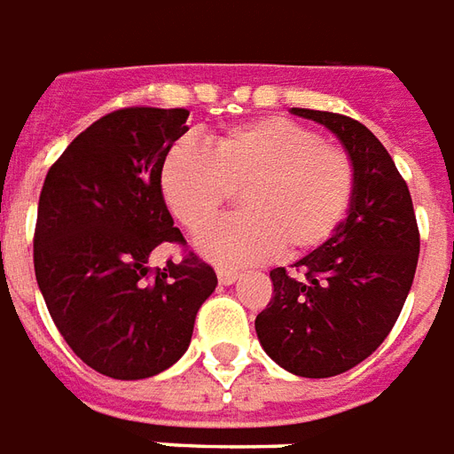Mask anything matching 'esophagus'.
<instances>
[{
  "mask_svg": "<svg viewBox=\"0 0 454 454\" xmlns=\"http://www.w3.org/2000/svg\"><path fill=\"white\" fill-rule=\"evenodd\" d=\"M216 277L221 284H233V281H238V278H240V271L231 270V267H218Z\"/></svg>",
  "mask_w": 454,
  "mask_h": 454,
  "instance_id": "esophagus-1",
  "label": "esophagus"
}]
</instances>
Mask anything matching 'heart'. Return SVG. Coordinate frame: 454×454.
<instances>
[{"mask_svg": "<svg viewBox=\"0 0 454 454\" xmlns=\"http://www.w3.org/2000/svg\"><path fill=\"white\" fill-rule=\"evenodd\" d=\"M168 209L190 233H200L233 194L243 214L221 221L197 240L201 254L221 264L303 257L344 223L356 192L348 151L288 117L238 124L209 144V153L180 142L160 170Z\"/></svg>", "mask_w": 454, "mask_h": 454, "instance_id": "b5f03b06", "label": "heart"}]
</instances>
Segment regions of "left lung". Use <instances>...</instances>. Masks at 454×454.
<instances>
[{"label": "left lung", "mask_w": 454, "mask_h": 454, "mask_svg": "<svg viewBox=\"0 0 454 454\" xmlns=\"http://www.w3.org/2000/svg\"><path fill=\"white\" fill-rule=\"evenodd\" d=\"M291 113L337 134L354 160L356 192L337 233L295 262V274L270 271L271 298L254 330L288 372L332 378L365 361L395 327L421 238L404 177L365 124L327 110Z\"/></svg>", "instance_id": "8db88e82"}]
</instances>
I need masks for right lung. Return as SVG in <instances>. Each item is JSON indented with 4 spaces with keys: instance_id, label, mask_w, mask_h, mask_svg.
Here are the masks:
<instances>
[{
    "instance_id": "right-lung-1",
    "label": "right lung",
    "mask_w": 454,
    "mask_h": 454,
    "mask_svg": "<svg viewBox=\"0 0 454 454\" xmlns=\"http://www.w3.org/2000/svg\"><path fill=\"white\" fill-rule=\"evenodd\" d=\"M184 107H120L83 129L43 183L33 264L50 317L72 351L115 380L166 371L187 351L216 271L194 253L151 270L163 243L184 245L160 192Z\"/></svg>"
}]
</instances>
